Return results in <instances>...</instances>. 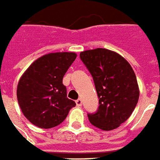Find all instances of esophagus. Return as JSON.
<instances>
[{"instance_id":"esophagus-1","label":"esophagus","mask_w":160,"mask_h":160,"mask_svg":"<svg viewBox=\"0 0 160 160\" xmlns=\"http://www.w3.org/2000/svg\"><path fill=\"white\" fill-rule=\"evenodd\" d=\"M75 102H76L77 106H81V105H82V100H81L80 98L77 99L76 101H75Z\"/></svg>"}]
</instances>
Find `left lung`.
Here are the masks:
<instances>
[{"instance_id":"obj_1","label":"left lung","mask_w":160,"mask_h":160,"mask_svg":"<svg viewBox=\"0 0 160 160\" xmlns=\"http://www.w3.org/2000/svg\"><path fill=\"white\" fill-rule=\"evenodd\" d=\"M80 60L92 74L99 107L87 116L96 127L111 131L131 116L139 98L134 71L126 60L112 51L98 48L80 52Z\"/></svg>"}]
</instances>
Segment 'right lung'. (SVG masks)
Instances as JSON below:
<instances>
[{"instance_id":"add662e5","label":"right lung","mask_w":160,"mask_h":160,"mask_svg":"<svg viewBox=\"0 0 160 160\" xmlns=\"http://www.w3.org/2000/svg\"><path fill=\"white\" fill-rule=\"evenodd\" d=\"M76 58L74 52L49 53L33 62L20 79L17 98L33 125L49 129L60 125L76 103L67 98L62 78Z\"/></svg>"}]
</instances>
